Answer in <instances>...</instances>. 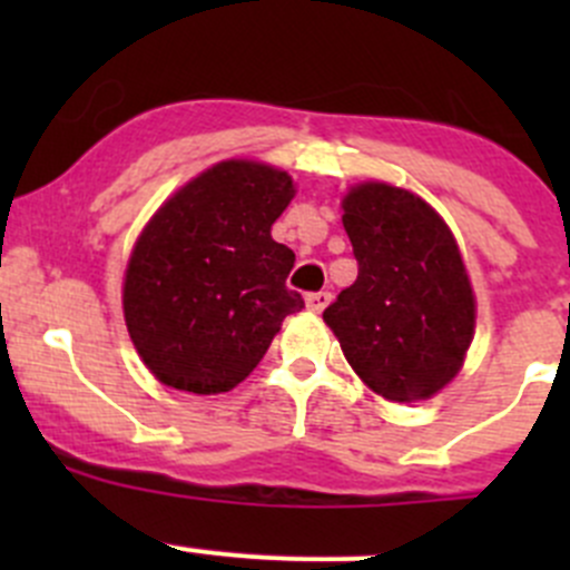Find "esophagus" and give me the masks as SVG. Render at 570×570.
I'll list each match as a JSON object with an SVG mask.
<instances>
[{"label":"esophagus","instance_id":"esophagus-1","mask_svg":"<svg viewBox=\"0 0 570 570\" xmlns=\"http://www.w3.org/2000/svg\"><path fill=\"white\" fill-rule=\"evenodd\" d=\"M327 303H331V292H312V295H306L308 312H314V314H320Z\"/></svg>","mask_w":570,"mask_h":570}]
</instances>
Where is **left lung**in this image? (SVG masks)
Instances as JSON below:
<instances>
[{
    "label": "left lung",
    "instance_id": "obj_1",
    "mask_svg": "<svg viewBox=\"0 0 570 570\" xmlns=\"http://www.w3.org/2000/svg\"><path fill=\"white\" fill-rule=\"evenodd\" d=\"M342 206L358 278L322 317L372 392L428 400L458 375L474 336L461 250L446 223L407 189L361 184Z\"/></svg>",
    "mask_w": 570,
    "mask_h": 570
}]
</instances>
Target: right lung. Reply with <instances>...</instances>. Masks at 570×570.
<instances>
[{
    "mask_svg": "<svg viewBox=\"0 0 570 570\" xmlns=\"http://www.w3.org/2000/svg\"><path fill=\"white\" fill-rule=\"evenodd\" d=\"M295 187L284 170L228 159L181 187L131 250L124 317L165 386L232 392L267 353L286 314L295 253L269 237Z\"/></svg>",
    "mask_w": 570,
    "mask_h": 570,
    "instance_id": "obj_1",
    "label": "right lung"
}]
</instances>
